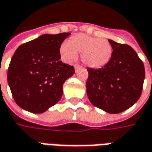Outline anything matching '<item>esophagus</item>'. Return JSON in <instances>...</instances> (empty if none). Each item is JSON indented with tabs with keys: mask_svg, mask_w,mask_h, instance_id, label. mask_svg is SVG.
Instances as JSON below:
<instances>
[{
	"mask_svg": "<svg viewBox=\"0 0 152 152\" xmlns=\"http://www.w3.org/2000/svg\"><path fill=\"white\" fill-rule=\"evenodd\" d=\"M74 66H75V70H76V72L78 70V69L80 68V65H75Z\"/></svg>",
	"mask_w": 152,
	"mask_h": 152,
	"instance_id": "esophagus-1",
	"label": "esophagus"
}]
</instances>
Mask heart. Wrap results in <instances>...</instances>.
Segmentation results:
<instances>
[{
    "instance_id": "b5f03b06",
    "label": "heart",
    "mask_w": 152,
    "mask_h": 152,
    "mask_svg": "<svg viewBox=\"0 0 152 152\" xmlns=\"http://www.w3.org/2000/svg\"><path fill=\"white\" fill-rule=\"evenodd\" d=\"M60 53L66 61H72L81 54V61L90 68H101L106 66L113 55V48L108 40L79 34L71 37L61 44Z\"/></svg>"
}]
</instances>
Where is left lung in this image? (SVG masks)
Returning <instances> with one entry per match:
<instances>
[{
  "instance_id": "left-lung-1",
  "label": "left lung",
  "mask_w": 152,
  "mask_h": 152,
  "mask_svg": "<svg viewBox=\"0 0 152 152\" xmlns=\"http://www.w3.org/2000/svg\"><path fill=\"white\" fill-rule=\"evenodd\" d=\"M113 55L99 69L87 68L88 99L95 107L109 113H119L140 98L145 79V67L135 50L128 44L109 39Z\"/></svg>"
}]
</instances>
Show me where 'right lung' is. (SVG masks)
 <instances>
[{
    "label": "right lung",
    "instance_id": "obj_1",
    "mask_svg": "<svg viewBox=\"0 0 152 152\" xmlns=\"http://www.w3.org/2000/svg\"><path fill=\"white\" fill-rule=\"evenodd\" d=\"M70 34H45L22 44L15 52L7 80L20 108L42 113L60 100L63 84L75 73L73 66L59 60L61 44Z\"/></svg>",
    "mask_w": 152,
    "mask_h": 152
}]
</instances>
